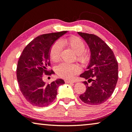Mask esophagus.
I'll return each instance as SVG.
<instances>
[{"label":"esophagus","instance_id":"obj_1","mask_svg":"<svg viewBox=\"0 0 132 132\" xmlns=\"http://www.w3.org/2000/svg\"><path fill=\"white\" fill-rule=\"evenodd\" d=\"M65 83H67V84H72V83H74V82L71 81H69V80H65Z\"/></svg>","mask_w":132,"mask_h":132}]
</instances>
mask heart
I'll return each mask as SVG.
<instances>
[{
	"label": "heart",
	"instance_id": "heart-1",
	"mask_svg": "<svg viewBox=\"0 0 132 132\" xmlns=\"http://www.w3.org/2000/svg\"><path fill=\"white\" fill-rule=\"evenodd\" d=\"M66 43L77 54L78 59L84 62L87 59L85 53V46L82 40L79 37L71 36L66 40ZM62 44L60 40H57L50 48L49 55L50 59L53 62H56L60 58V52L62 50ZM57 73L63 78L72 79L74 75L78 73L81 70L79 66L75 64H69L67 63H61L55 68Z\"/></svg>",
	"mask_w": 132,
	"mask_h": 132
}]
</instances>
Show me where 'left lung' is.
<instances>
[{
    "label": "left lung",
    "mask_w": 132,
    "mask_h": 132,
    "mask_svg": "<svg viewBox=\"0 0 132 132\" xmlns=\"http://www.w3.org/2000/svg\"><path fill=\"white\" fill-rule=\"evenodd\" d=\"M78 33L86 42L91 53L87 70L80 75L87 81H83L86 90L79 99L87 105H100L111 97L116 88L118 77L117 61L112 50L96 35Z\"/></svg>",
    "instance_id": "1"
}]
</instances>
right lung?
<instances>
[{
  "mask_svg": "<svg viewBox=\"0 0 132 132\" xmlns=\"http://www.w3.org/2000/svg\"><path fill=\"white\" fill-rule=\"evenodd\" d=\"M67 32L63 31L40 35L30 42L20 55L16 68L18 85L25 99L33 106L44 107L49 105L56 97L58 87L64 84L62 79L46 84L43 81V74L50 73L47 69L50 66V48Z\"/></svg>",
  "mask_w": 132,
  "mask_h": 132,
  "instance_id": "right-lung-1",
  "label": "right lung"
}]
</instances>
